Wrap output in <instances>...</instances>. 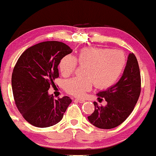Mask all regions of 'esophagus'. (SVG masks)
Returning <instances> with one entry per match:
<instances>
[{
    "label": "esophagus",
    "instance_id": "esophagus-1",
    "mask_svg": "<svg viewBox=\"0 0 156 156\" xmlns=\"http://www.w3.org/2000/svg\"><path fill=\"white\" fill-rule=\"evenodd\" d=\"M75 101H77V102H80V103L85 102V100H83V99H75Z\"/></svg>",
    "mask_w": 156,
    "mask_h": 156
}]
</instances>
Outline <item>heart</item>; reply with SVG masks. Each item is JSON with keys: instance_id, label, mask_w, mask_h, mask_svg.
<instances>
[{"instance_id": "b5f03b06", "label": "heart", "mask_w": 156, "mask_h": 156, "mask_svg": "<svg viewBox=\"0 0 156 156\" xmlns=\"http://www.w3.org/2000/svg\"><path fill=\"white\" fill-rule=\"evenodd\" d=\"M77 63L86 66L83 73L85 77L67 80L65 90L68 94L81 97L91 89L93 83L99 89L113 86L125 69L126 58L119 50L87 47L74 57L67 55L61 59L59 64L61 74L65 77L71 76L76 71Z\"/></svg>"}]
</instances>
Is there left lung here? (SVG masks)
Wrapping results in <instances>:
<instances>
[{
	"mask_svg": "<svg viewBox=\"0 0 156 156\" xmlns=\"http://www.w3.org/2000/svg\"><path fill=\"white\" fill-rule=\"evenodd\" d=\"M141 93V73L133 53L128 56L127 65L119 81L106 90L97 94L100 101L105 99V106L94 101L95 111L87 116L89 122L101 129H112L123 123L133 111Z\"/></svg>",
	"mask_w": 156,
	"mask_h": 156,
	"instance_id": "1",
	"label": "left lung"
}]
</instances>
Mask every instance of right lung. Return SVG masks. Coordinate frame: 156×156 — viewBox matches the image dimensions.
Masks as SVG:
<instances>
[{
	"label": "right lung",
	"instance_id": "obj_1",
	"mask_svg": "<svg viewBox=\"0 0 156 156\" xmlns=\"http://www.w3.org/2000/svg\"><path fill=\"white\" fill-rule=\"evenodd\" d=\"M71 52L62 42L45 41L29 47L17 59L12 75L13 97L18 111L31 125H56L72 101L69 97L55 99L48 94L59 77V62Z\"/></svg>",
	"mask_w": 156,
	"mask_h": 156
}]
</instances>
